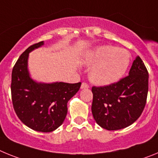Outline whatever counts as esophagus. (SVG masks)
Returning <instances> with one entry per match:
<instances>
[{
    "instance_id": "1",
    "label": "esophagus",
    "mask_w": 158,
    "mask_h": 158,
    "mask_svg": "<svg viewBox=\"0 0 158 158\" xmlns=\"http://www.w3.org/2000/svg\"><path fill=\"white\" fill-rule=\"evenodd\" d=\"M89 86L88 84L85 83V82H83V83L81 84V89H89Z\"/></svg>"
}]
</instances>
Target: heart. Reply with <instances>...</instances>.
<instances>
[{
  "label": "heart",
  "instance_id": "1",
  "mask_svg": "<svg viewBox=\"0 0 158 158\" xmlns=\"http://www.w3.org/2000/svg\"><path fill=\"white\" fill-rule=\"evenodd\" d=\"M81 62L89 69V78L96 85H111L121 80L131 63V55L127 50L103 45L84 53Z\"/></svg>",
  "mask_w": 158,
  "mask_h": 158
}]
</instances>
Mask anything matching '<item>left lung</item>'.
Wrapping results in <instances>:
<instances>
[{"label":"left lung","mask_w":158,"mask_h":158,"mask_svg":"<svg viewBox=\"0 0 158 158\" xmlns=\"http://www.w3.org/2000/svg\"><path fill=\"white\" fill-rule=\"evenodd\" d=\"M128 74L116 83L92 89V113L96 123L104 129L116 131L127 127L144 109L149 74L140 57L135 58Z\"/></svg>","instance_id":"8db88e82"}]
</instances>
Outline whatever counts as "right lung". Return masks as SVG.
Masks as SVG:
<instances>
[{
    "instance_id": "right-lung-1",
    "label": "right lung",
    "mask_w": 158,
    "mask_h": 158,
    "mask_svg": "<svg viewBox=\"0 0 158 158\" xmlns=\"http://www.w3.org/2000/svg\"><path fill=\"white\" fill-rule=\"evenodd\" d=\"M44 45L42 41L31 46L20 55L12 73V100L21 122L40 132L59 127L67 115V103L78 92L81 83L39 82L31 77L29 53Z\"/></svg>"
}]
</instances>
